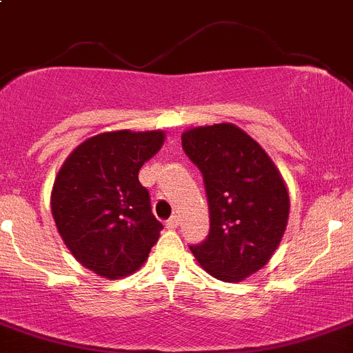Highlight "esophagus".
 Wrapping results in <instances>:
<instances>
[{"instance_id":"obj_1","label":"esophagus","mask_w":353,"mask_h":353,"mask_svg":"<svg viewBox=\"0 0 353 353\" xmlns=\"http://www.w3.org/2000/svg\"><path fill=\"white\" fill-rule=\"evenodd\" d=\"M177 225H179V216H177V214L170 216L169 221H167V227H169V228H176Z\"/></svg>"}]
</instances>
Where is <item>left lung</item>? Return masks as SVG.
<instances>
[{
	"mask_svg": "<svg viewBox=\"0 0 353 353\" xmlns=\"http://www.w3.org/2000/svg\"><path fill=\"white\" fill-rule=\"evenodd\" d=\"M181 141L204 177L211 221L205 241L190 250L212 278L243 281L283 237L290 211L283 177L262 145L232 123L186 130Z\"/></svg>",
	"mask_w": 353,
	"mask_h": 353,
	"instance_id": "left-lung-1",
	"label": "left lung"
}]
</instances>
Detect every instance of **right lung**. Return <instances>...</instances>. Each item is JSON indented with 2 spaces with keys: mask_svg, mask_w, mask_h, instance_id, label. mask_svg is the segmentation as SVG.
Returning <instances> with one entry per match:
<instances>
[{
  "mask_svg": "<svg viewBox=\"0 0 353 353\" xmlns=\"http://www.w3.org/2000/svg\"><path fill=\"white\" fill-rule=\"evenodd\" d=\"M165 133L105 132L70 153L50 193L59 236L85 269L107 279L137 271L163 225L139 181L142 165L163 145Z\"/></svg>",
  "mask_w": 353,
  "mask_h": 353,
  "instance_id": "add662e5",
  "label": "right lung"
}]
</instances>
